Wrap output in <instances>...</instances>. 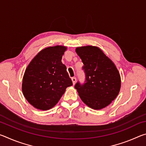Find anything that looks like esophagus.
Segmentation results:
<instances>
[{"instance_id": "34e87169", "label": "esophagus", "mask_w": 146, "mask_h": 146, "mask_svg": "<svg viewBox=\"0 0 146 146\" xmlns=\"http://www.w3.org/2000/svg\"><path fill=\"white\" fill-rule=\"evenodd\" d=\"M71 80H72V82H73V84H75V82H76V77H72V78H71Z\"/></svg>"}]
</instances>
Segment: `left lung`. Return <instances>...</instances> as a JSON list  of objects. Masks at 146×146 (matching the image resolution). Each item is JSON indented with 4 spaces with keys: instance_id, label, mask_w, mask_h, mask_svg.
Instances as JSON below:
<instances>
[{
    "instance_id": "left-lung-1",
    "label": "left lung",
    "mask_w": 146,
    "mask_h": 146,
    "mask_svg": "<svg viewBox=\"0 0 146 146\" xmlns=\"http://www.w3.org/2000/svg\"><path fill=\"white\" fill-rule=\"evenodd\" d=\"M76 52L82 59L85 81L75 88L86 105L101 110L110 104L120 89V76L114 63L96 46L79 47Z\"/></svg>"
}]
</instances>
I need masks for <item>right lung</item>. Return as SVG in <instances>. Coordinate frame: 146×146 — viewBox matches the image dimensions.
I'll return each instance as SVG.
<instances>
[{"instance_id": "1", "label": "right lung", "mask_w": 146, "mask_h": 146, "mask_svg": "<svg viewBox=\"0 0 146 146\" xmlns=\"http://www.w3.org/2000/svg\"><path fill=\"white\" fill-rule=\"evenodd\" d=\"M66 47H49L40 51L31 61L24 73L23 95L36 109L48 110L60 99L66 89L73 85L61 60Z\"/></svg>"}]
</instances>
